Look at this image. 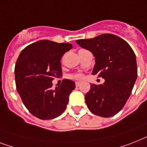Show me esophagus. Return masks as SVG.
<instances>
[{
  "instance_id": "obj_1",
  "label": "esophagus",
  "mask_w": 147,
  "mask_h": 147,
  "mask_svg": "<svg viewBox=\"0 0 147 147\" xmlns=\"http://www.w3.org/2000/svg\"><path fill=\"white\" fill-rule=\"evenodd\" d=\"M80 85H81V83H80V82H76V86L77 87V88H78V87H79Z\"/></svg>"
}]
</instances>
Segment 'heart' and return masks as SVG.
<instances>
[{
  "label": "heart",
  "mask_w": 147,
  "mask_h": 147,
  "mask_svg": "<svg viewBox=\"0 0 147 147\" xmlns=\"http://www.w3.org/2000/svg\"><path fill=\"white\" fill-rule=\"evenodd\" d=\"M72 78H75V79L77 80H82L84 78V76H82V74H77V75H74V76H70Z\"/></svg>",
  "instance_id": "b5f03b06"
}]
</instances>
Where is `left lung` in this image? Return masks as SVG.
<instances>
[{
    "label": "left lung",
    "mask_w": 147,
    "mask_h": 147,
    "mask_svg": "<svg viewBox=\"0 0 147 147\" xmlns=\"http://www.w3.org/2000/svg\"><path fill=\"white\" fill-rule=\"evenodd\" d=\"M76 42L95 57L93 75L105 79L102 84H90L85 94L88 109L94 115L104 118L115 115L129 98L138 78L135 53L125 40L113 34Z\"/></svg>",
    "instance_id": "8db88e82"
}]
</instances>
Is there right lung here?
Wrapping results in <instances>:
<instances>
[{"instance_id":"obj_1","label":"right lung","mask_w":147,"mask_h":147,"mask_svg":"<svg viewBox=\"0 0 147 147\" xmlns=\"http://www.w3.org/2000/svg\"><path fill=\"white\" fill-rule=\"evenodd\" d=\"M72 48L69 43L40 40L22 50L15 65L16 90L25 107L32 115L42 120L62 115L76 84L63 79L53 89L52 81L62 75L63 54Z\"/></svg>"}]
</instances>
